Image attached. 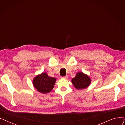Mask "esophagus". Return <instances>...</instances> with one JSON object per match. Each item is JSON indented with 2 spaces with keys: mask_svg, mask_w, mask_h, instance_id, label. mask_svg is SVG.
<instances>
[{
  "mask_svg": "<svg viewBox=\"0 0 125 125\" xmlns=\"http://www.w3.org/2000/svg\"><path fill=\"white\" fill-rule=\"evenodd\" d=\"M68 77V76L67 75H66V76H62V77H61V78H63V79H67Z\"/></svg>",
  "mask_w": 125,
  "mask_h": 125,
  "instance_id": "1",
  "label": "esophagus"
}]
</instances>
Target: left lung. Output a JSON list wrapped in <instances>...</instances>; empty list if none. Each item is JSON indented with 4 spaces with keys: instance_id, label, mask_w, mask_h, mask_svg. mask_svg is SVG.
I'll list each match as a JSON object with an SVG mask.
<instances>
[{
    "instance_id": "1",
    "label": "left lung",
    "mask_w": 125,
    "mask_h": 125,
    "mask_svg": "<svg viewBox=\"0 0 125 125\" xmlns=\"http://www.w3.org/2000/svg\"><path fill=\"white\" fill-rule=\"evenodd\" d=\"M71 82L76 89L80 90L87 88L90 84L91 80L89 76L80 72L72 79Z\"/></svg>"
}]
</instances>
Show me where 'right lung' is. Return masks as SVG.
I'll return each instance as SVG.
<instances>
[{
  "mask_svg": "<svg viewBox=\"0 0 125 125\" xmlns=\"http://www.w3.org/2000/svg\"><path fill=\"white\" fill-rule=\"evenodd\" d=\"M56 78L48 76L46 73L37 75L33 80L34 88L39 92L46 94L50 92L54 88Z\"/></svg>",
  "mask_w": 125,
  "mask_h": 125,
  "instance_id": "obj_1",
  "label": "right lung"
}]
</instances>
